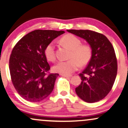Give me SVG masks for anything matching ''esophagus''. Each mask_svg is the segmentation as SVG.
<instances>
[{"label":"esophagus","mask_w":128,"mask_h":128,"mask_svg":"<svg viewBox=\"0 0 128 128\" xmlns=\"http://www.w3.org/2000/svg\"><path fill=\"white\" fill-rule=\"evenodd\" d=\"M61 76H64V77H66V78H71V77L72 76V75L71 74H61Z\"/></svg>","instance_id":"obj_1"}]
</instances>
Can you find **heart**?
<instances>
[{
  "label": "heart",
  "mask_w": 128,
  "mask_h": 128,
  "mask_svg": "<svg viewBox=\"0 0 128 128\" xmlns=\"http://www.w3.org/2000/svg\"><path fill=\"white\" fill-rule=\"evenodd\" d=\"M60 42L71 50V59L67 61H60L56 63L53 67L54 72L62 74H69L78 70L80 64L82 66H85L90 61L92 49L89 44H81L80 39L71 34L63 36ZM55 48L54 42H51L44 48V55L49 61L53 62L56 60Z\"/></svg>",
  "instance_id": "b5f03b06"
}]
</instances>
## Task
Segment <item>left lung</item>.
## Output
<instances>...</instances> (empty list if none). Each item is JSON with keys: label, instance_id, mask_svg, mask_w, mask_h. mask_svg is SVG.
Listing matches in <instances>:
<instances>
[{"label": "left lung", "instance_id": "left-lung-1", "mask_svg": "<svg viewBox=\"0 0 128 128\" xmlns=\"http://www.w3.org/2000/svg\"><path fill=\"white\" fill-rule=\"evenodd\" d=\"M83 38L92 49L90 61L79 74L82 82L76 88V94L84 101L92 103L105 98L113 87L118 72L114 49L106 36L89 30H67Z\"/></svg>", "mask_w": 128, "mask_h": 128}]
</instances>
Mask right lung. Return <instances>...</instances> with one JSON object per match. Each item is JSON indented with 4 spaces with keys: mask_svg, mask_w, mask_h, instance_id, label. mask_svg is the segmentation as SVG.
<instances>
[{
    "mask_svg": "<svg viewBox=\"0 0 128 128\" xmlns=\"http://www.w3.org/2000/svg\"><path fill=\"white\" fill-rule=\"evenodd\" d=\"M64 31L36 30L21 38L12 49L10 71L14 86L21 97L39 102L53 90L57 73L49 74L46 46Z\"/></svg>",
    "mask_w": 128,
    "mask_h": 128,
    "instance_id": "right-lung-1",
    "label": "right lung"
}]
</instances>
